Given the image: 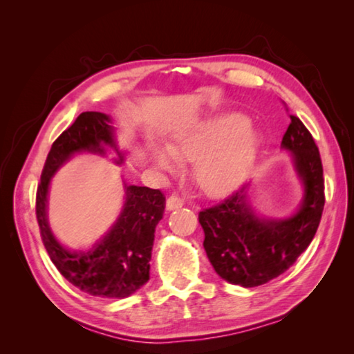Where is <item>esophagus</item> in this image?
Masks as SVG:
<instances>
[{"label": "esophagus", "instance_id": "obj_1", "mask_svg": "<svg viewBox=\"0 0 354 354\" xmlns=\"http://www.w3.org/2000/svg\"><path fill=\"white\" fill-rule=\"evenodd\" d=\"M183 205H184V200L183 198H179L178 195H170L169 198H167V209H169V211H173V209H179V207H183Z\"/></svg>", "mask_w": 354, "mask_h": 354}]
</instances>
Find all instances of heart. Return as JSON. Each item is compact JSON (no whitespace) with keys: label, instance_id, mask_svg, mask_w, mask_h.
I'll use <instances>...</instances> for the list:
<instances>
[{"label":"heart","instance_id":"1","mask_svg":"<svg viewBox=\"0 0 354 354\" xmlns=\"http://www.w3.org/2000/svg\"><path fill=\"white\" fill-rule=\"evenodd\" d=\"M248 120L242 115H227L215 120L201 131L169 147L178 162H198L195 178L207 194H225L234 189L247 175L256 153V139L250 133ZM160 169L173 167L169 154L154 153Z\"/></svg>","mask_w":354,"mask_h":354}]
</instances>
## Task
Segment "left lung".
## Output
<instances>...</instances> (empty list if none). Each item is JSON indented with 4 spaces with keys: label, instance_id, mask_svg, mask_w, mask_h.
I'll use <instances>...</instances> for the list:
<instances>
[{
    "label": "left lung",
    "instance_id": "8db88e82",
    "mask_svg": "<svg viewBox=\"0 0 354 354\" xmlns=\"http://www.w3.org/2000/svg\"><path fill=\"white\" fill-rule=\"evenodd\" d=\"M281 145L293 153L306 195L301 209L287 220H261L248 205V185L205 207L198 220L214 270L242 287L266 284L290 268L309 247L325 206V178L319 148L301 120L290 115Z\"/></svg>",
    "mask_w": 354,
    "mask_h": 354
}]
</instances>
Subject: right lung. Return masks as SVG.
<instances>
[{"instance_id": "1", "label": "right lung", "mask_w": 354, "mask_h": 354, "mask_svg": "<svg viewBox=\"0 0 354 354\" xmlns=\"http://www.w3.org/2000/svg\"><path fill=\"white\" fill-rule=\"evenodd\" d=\"M103 145H115L109 117L101 112L80 113L46 156L35 195V215L50 259L68 283L93 297L124 298L149 279L156 225L165 211L162 192L137 185L127 187V203L115 226L87 253H70L62 248L46 223V194L53 173L73 153H103Z\"/></svg>"}]
</instances>
